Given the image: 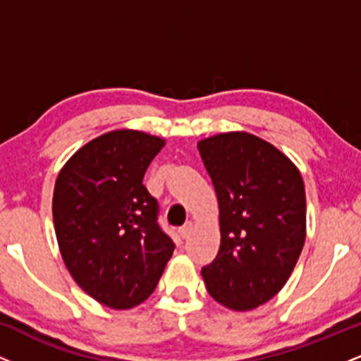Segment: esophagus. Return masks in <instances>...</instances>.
Returning a JSON list of instances; mask_svg holds the SVG:
<instances>
[{"mask_svg": "<svg viewBox=\"0 0 361 361\" xmlns=\"http://www.w3.org/2000/svg\"><path fill=\"white\" fill-rule=\"evenodd\" d=\"M192 229H193L192 222H186L183 227H180V231H178V234H180L181 239H186V238H188V235H190V233H192Z\"/></svg>", "mask_w": 361, "mask_h": 361, "instance_id": "obj_1", "label": "esophagus"}]
</instances>
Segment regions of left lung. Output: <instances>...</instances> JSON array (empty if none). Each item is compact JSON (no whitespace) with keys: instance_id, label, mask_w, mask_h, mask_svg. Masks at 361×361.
Returning <instances> with one entry per match:
<instances>
[{"instance_id":"1","label":"left lung","mask_w":361,"mask_h":361,"mask_svg":"<svg viewBox=\"0 0 361 361\" xmlns=\"http://www.w3.org/2000/svg\"><path fill=\"white\" fill-rule=\"evenodd\" d=\"M198 151L221 210V247L202 276L219 304L255 309L280 292L304 247V181L287 156L246 132L200 140Z\"/></svg>"}]
</instances>
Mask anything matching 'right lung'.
<instances>
[{
    "instance_id": "1",
    "label": "right lung",
    "mask_w": 361,
    "mask_h": 361,
    "mask_svg": "<svg viewBox=\"0 0 361 361\" xmlns=\"http://www.w3.org/2000/svg\"><path fill=\"white\" fill-rule=\"evenodd\" d=\"M164 140L114 130L82 146L62 168L52 198L66 267L100 304L130 309L154 292L175 243L144 175Z\"/></svg>"
}]
</instances>
